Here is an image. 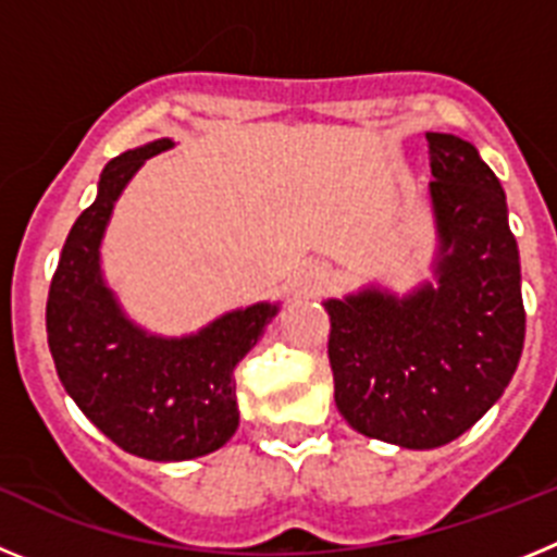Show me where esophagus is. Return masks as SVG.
<instances>
[{
    "instance_id": "34e87169",
    "label": "esophagus",
    "mask_w": 557,
    "mask_h": 557,
    "mask_svg": "<svg viewBox=\"0 0 557 557\" xmlns=\"http://www.w3.org/2000/svg\"><path fill=\"white\" fill-rule=\"evenodd\" d=\"M312 284H314V287H318V289L326 287V284H329V270H326V268H318V270H314Z\"/></svg>"
}]
</instances>
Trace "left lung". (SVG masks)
Returning a JSON list of instances; mask_svg holds the SVG:
<instances>
[{"instance_id": "left-lung-1", "label": "left lung", "mask_w": 557, "mask_h": 557, "mask_svg": "<svg viewBox=\"0 0 557 557\" xmlns=\"http://www.w3.org/2000/svg\"><path fill=\"white\" fill-rule=\"evenodd\" d=\"M437 284L323 301L339 416L405 449H435L480 421L524 348L516 236L499 178L471 141L426 133Z\"/></svg>"}]
</instances>
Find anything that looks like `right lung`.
I'll list each match as a JSON object with an SVG mask.
<instances>
[{
  "label": "right lung",
  "instance_id": "obj_1",
  "mask_svg": "<svg viewBox=\"0 0 557 557\" xmlns=\"http://www.w3.org/2000/svg\"><path fill=\"white\" fill-rule=\"evenodd\" d=\"M170 147L172 139H156L108 161L97 200L69 231L47 298L49 351L69 396L120 449L159 462L228 444L239 426L234 368L278 312L253 304L186 337L147 334L122 312L102 282V234L127 181Z\"/></svg>",
  "mask_w": 557,
  "mask_h": 557
}]
</instances>
